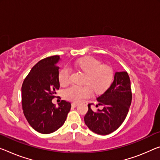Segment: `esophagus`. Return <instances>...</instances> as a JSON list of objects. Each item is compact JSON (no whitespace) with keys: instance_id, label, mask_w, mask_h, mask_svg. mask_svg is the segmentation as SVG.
Instances as JSON below:
<instances>
[{"instance_id":"1","label":"esophagus","mask_w":160,"mask_h":160,"mask_svg":"<svg viewBox=\"0 0 160 160\" xmlns=\"http://www.w3.org/2000/svg\"><path fill=\"white\" fill-rule=\"evenodd\" d=\"M78 103H75V102H72V108H75V107H77V106H78Z\"/></svg>"}]
</instances>
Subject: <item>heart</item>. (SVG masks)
<instances>
[{
	"label": "heart",
	"instance_id": "obj_1",
	"mask_svg": "<svg viewBox=\"0 0 160 160\" xmlns=\"http://www.w3.org/2000/svg\"><path fill=\"white\" fill-rule=\"evenodd\" d=\"M75 67L85 73L84 85H72L63 92L67 100L79 102L92 93L104 92L112 85L114 80V70L109 65L102 64L100 60L93 57L80 58L75 62ZM60 85L65 87L70 83V72L68 68H62L58 72Z\"/></svg>",
	"mask_w": 160,
	"mask_h": 160
}]
</instances>
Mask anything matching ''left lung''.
Listing matches in <instances>:
<instances>
[{"mask_svg":"<svg viewBox=\"0 0 160 160\" xmlns=\"http://www.w3.org/2000/svg\"><path fill=\"white\" fill-rule=\"evenodd\" d=\"M98 106L102 110L97 112L91 109L93 103L88 105V111L84 118L90 130L98 135H106L119 128L128 115L132 102L130 79L126 71L116 72L112 84L97 98Z\"/></svg>","mask_w":160,"mask_h":160,"instance_id":"left-lung-1","label":"left lung"}]
</instances>
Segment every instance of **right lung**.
Masks as SVG:
<instances>
[{"label":"right lung","instance_id":"right-lung-1","mask_svg":"<svg viewBox=\"0 0 160 160\" xmlns=\"http://www.w3.org/2000/svg\"><path fill=\"white\" fill-rule=\"evenodd\" d=\"M59 55L45 58L35 65L22 85V108L30 125L42 134L58 130L66 120L71 104L61 100L52 104L60 88L58 81Z\"/></svg>","mask_w":160,"mask_h":160}]
</instances>
